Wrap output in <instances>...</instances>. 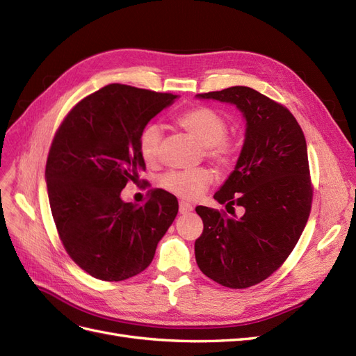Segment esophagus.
<instances>
[{
    "instance_id": "esophagus-1",
    "label": "esophagus",
    "mask_w": 356,
    "mask_h": 356,
    "mask_svg": "<svg viewBox=\"0 0 356 356\" xmlns=\"http://www.w3.org/2000/svg\"><path fill=\"white\" fill-rule=\"evenodd\" d=\"M191 211H193V207L188 202H186V200L179 202V213H188Z\"/></svg>"
}]
</instances>
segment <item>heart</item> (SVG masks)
Returning a JSON list of instances; mask_svg holds the SVG:
<instances>
[{"label": "heart", "instance_id": "heart-1", "mask_svg": "<svg viewBox=\"0 0 356 356\" xmlns=\"http://www.w3.org/2000/svg\"><path fill=\"white\" fill-rule=\"evenodd\" d=\"M178 123L182 129L197 139L204 153L221 166H229L236 157V145L225 138L227 123L224 117L208 106H197L181 114ZM163 129L157 123L147 124L138 138V149L147 163H154L160 153V141ZM209 169L196 168L186 170H170L160 178V186L178 197L195 200L212 184Z\"/></svg>", "mask_w": 356, "mask_h": 356}]
</instances>
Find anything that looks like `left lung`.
Instances as JSON below:
<instances>
[{
  "mask_svg": "<svg viewBox=\"0 0 356 356\" xmlns=\"http://www.w3.org/2000/svg\"><path fill=\"white\" fill-rule=\"evenodd\" d=\"M236 105L245 139L234 170L213 199L243 208L242 217L197 207L203 233L195 243L200 270L229 288L260 284L293 252L312 207L307 145L284 105L251 88L233 86L196 95Z\"/></svg>",
  "mask_w": 356,
  "mask_h": 356,
  "instance_id": "obj_1",
  "label": "left lung"
}]
</instances>
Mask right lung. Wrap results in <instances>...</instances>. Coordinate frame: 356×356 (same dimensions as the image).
Returning a JSON list of instances; mask_svg holds the SVG:
<instances>
[{
	"mask_svg": "<svg viewBox=\"0 0 356 356\" xmlns=\"http://www.w3.org/2000/svg\"><path fill=\"white\" fill-rule=\"evenodd\" d=\"M178 95L108 84L80 101L53 139L46 182L53 220L68 255L83 270L108 282L149 266L178 213V200L156 188L143 207L123 202L145 161L143 129Z\"/></svg>",
	"mask_w": 356,
	"mask_h": 356,
	"instance_id": "add662e5",
	"label": "right lung"
}]
</instances>
